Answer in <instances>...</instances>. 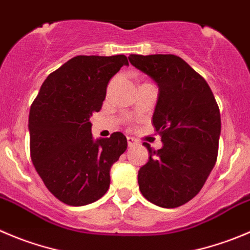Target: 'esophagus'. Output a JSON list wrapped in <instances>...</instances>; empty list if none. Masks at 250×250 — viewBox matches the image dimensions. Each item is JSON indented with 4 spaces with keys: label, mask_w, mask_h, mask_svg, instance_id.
I'll list each match as a JSON object with an SVG mask.
<instances>
[{
    "label": "esophagus",
    "mask_w": 250,
    "mask_h": 250,
    "mask_svg": "<svg viewBox=\"0 0 250 250\" xmlns=\"http://www.w3.org/2000/svg\"><path fill=\"white\" fill-rule=\"evenodd\" d=\"M127 145H129V147H132L135 146V145H137V140L134 139V137H127Z\"/></svg>",
    "instance_id": "esophagus-1"
}]
</instances>
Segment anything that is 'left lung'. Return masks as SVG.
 Returning a JSON list of instances; mask_svg holds the SVG:
<instances>
[{
    "label": "left lung",
    "mask_w": 250,
    "mask_h": 250,
    "mask_svg": "<svg viewBox=\"0 0 250 250\" xmlns=\"http://www.w3.org/2000/svg\"><path fill=\"white\" fill-rule=\"evenodd\" d=\"M132 66L159 89L152 124L161 135L158 151L145 142L148 162L139 170V188L161 208L182 206L198 195L215 167L221 115L208 82L175 55H130Z\"/></svg>",
    "instance_id": "8db88e82"
}]
</instances>
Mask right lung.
<instances>
[{
    "label": "right lung",
    "mask_w": 250,
    "mask_h": 250,
    "mask_svg": "<svg viewBox=\"0 0 250 250\" xmlns=\"http://www.w3.org/2000/svg\"><path fill=\"white\" fill-rule=\"evenodd\" d=\"M124 65H129L125 55L75 56L47 76L30 106L33 165L63 204L83 206L101 199L110 185L111 166L126 151L121 132L94 141L89 121Z\"/></svg>",
    "instance_id": "add662e5"
}]
</instances>
